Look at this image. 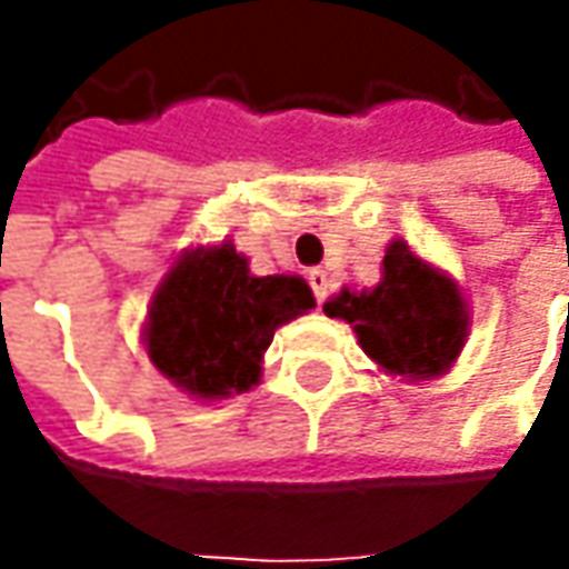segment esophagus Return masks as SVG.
<instances>
[{
  "label": "esophagus",
  "mask_w": 569,
  "mask_h": 569,
  "mask_svg": "<svg viewBox=\"0 0 569 569\" xmlns=\"http://www.w3.org/2000/svg\"><path fill=\"white\" fill-rule=\"evenodd\" d=\"M310 288H313V297H317V303H322L326 297H329V288H332V278L329 272H322V269H310Z\"/></svg>",
  "instance_id": "obj_1"
}]
</instances>
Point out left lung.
<instances>
[{
    "label": "left lung",
    "mask_w": 569,
    "mask_h": 569,
    "mask_svg": "<svg viewBox=\"0 0 569 569\" xmlns=\"http://www.w3.org/2000/svg\"><path fill=\"white\" fill-rule=\"evenodd\" d=\"M322 313L345 319L363 355L392 377L430 380L456 363L469 336V307L459 284L392 240L382 259V281L322 303Z\"/></svg>",
    "instance_id": "obj_1"
}]
</instances>
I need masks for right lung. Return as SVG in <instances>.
<instances>
[{"label": "right lung", "mask_w": 569, "mask_h": 569, "mask_svg": "<svg viewBox=\"0 0 569 569\" xmlns=\"http://www.w3.org/2000/svg\"><path fill=\"white\" fill-rule=\"evenodd\" d=\"M313 307L303 278H256L230 240L196 247L151 297L144 351L180 392L202 402L228 399L259 382L274 329Z\"/></svg>", "instance_id": "right-lung-1"}]
</instances>
